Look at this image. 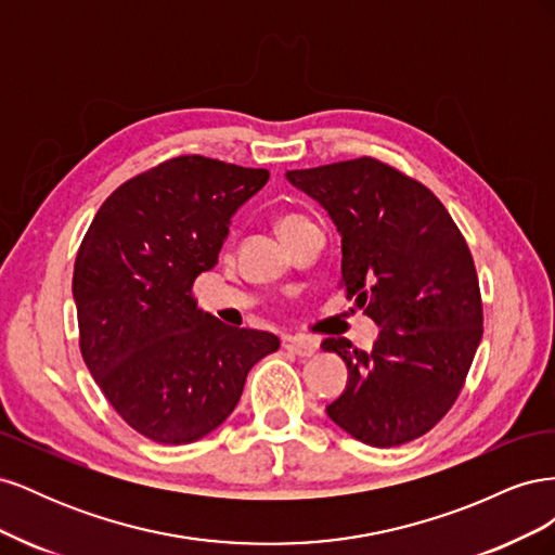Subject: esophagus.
Returning <instances> with one entry per match:
<instances>
[{"label":"esophagus","instance_id":"34e87169","mask_svg":"<svg viewBox=\"0 0 555 555\" xmlns=\"http://www.w3.org/2000/svg\"><path fill=\"white\" fill-rule=\"evenodd\" d=\"M284 347H287L296 357H312L319 343L314 338H308V335H292V338L284 340Z\"/></svg>","mask_w":555,"mask_h":555}]
</instances>
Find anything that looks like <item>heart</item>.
Wrapping results in <instances>:
<instances>
[{
    "mask_svg": "<svg viewBox=\"0 0 555 555\" xmlns=\"http://www.w3.org/2000/svg\"><path fill=\"white\" fill-rule=\"evenodd\" d=\"M296 220H300V217H296V215H287V217H282V220L278 222V229L287 227V224H292V222H296Z\"/></svg>",
    "mask_w": 555,
    "mask_h": 555,
    "instance_id": "obj_1",
    "label": "heart"
}]
</instances>
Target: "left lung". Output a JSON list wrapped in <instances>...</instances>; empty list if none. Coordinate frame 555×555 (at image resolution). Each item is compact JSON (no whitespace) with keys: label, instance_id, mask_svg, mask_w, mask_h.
Masks as SVG:
<instances>
[{"label":"left lung","instance_id":"left-lung-1","mask_svg":"<svg viewBox=\"0 0 555 555\" xmlns=\"http://www.w3.org/2000/svg\"><path fill=\"white\" fill-rule=\"evenodd\" d=\"M343 238L347 296L382 328L371 351L326 338L347 365L331 422L371 447L422 438L459 398L481 343L473 255L451 215L422 182L373 157L287 171Z\"/></svg>","mask_w":555,"mask_h":555}]
</instances>
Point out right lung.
I'll return each instance as SVG.
<instances>
[{"instance_id": "add662e5", "label": "right lung", "mask_w": 555, "mask_h": 555, "mask_svg": "<svg viewBox=\"0 0 555 555\" xmlns=\"http://www.w3.org/2000/svg\"><path fill=\"white\" fill-rule=\"evenodd\" d=\"M268 182L201 155L164 162L99 208L74 266L80 351L115 412L147 440L190 444L236 410L247 373L278 335L196 308L231 217Z\"/></svg>"}]
</instances>
